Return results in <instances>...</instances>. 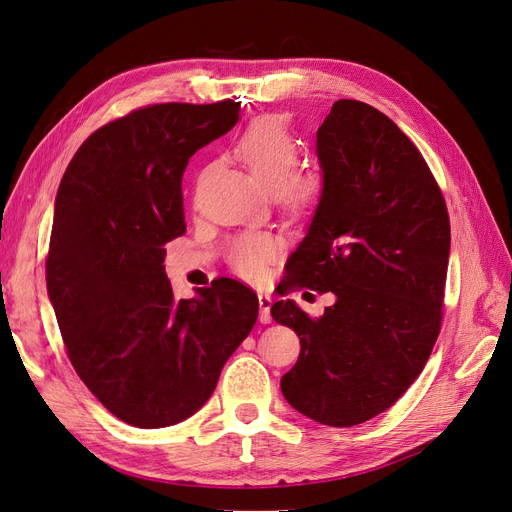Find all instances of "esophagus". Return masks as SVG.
<instances>
[{"label": "esophagus", "instance_id": "34e87169", "mask_svg": "<svg viewBox=\"0 0 512 512\" xmlns=\"http://www.w3.org/2000/svg\"><path fill=\"white\" fill-rule=\"evenodd\" d=\"M258 304H260V323H269L271 321V304H273V300H271V296L269 294H258Z\"/></svg>", "mask_w": 512, "mask_h": 512}]
</instances>
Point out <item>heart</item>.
Instances as JSON below:
<instances>
[{
	"instance_id": "1",
	"label": "heart",
	"mask_w": 512,
	"mask_h": 512,
	"mask_svg": "<svg viewBox=\"0 0 512 512\" xmlns=\"http://www.w3.org/2000/svg\"><path fill=\"white\" fill-rule=\"evenodd\" d=\"M237 155L256 185L290 214L309 212L319 201L321 178L296 172L302 151L279 119H260L245 130L237 142ZM273 258L275 241L269 235L243 233L229 245L231 267L248 279L262 277Z\"/></svg>"
}]
</instances>
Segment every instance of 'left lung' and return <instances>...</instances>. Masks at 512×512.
<instances>
[{"label": "left lung", "instance_id": "obj_1", "mask_svg": "<svg viewBox=\"0 0 512 512\" xmlns=\"http://www.w3.org/2000/svg\"><path fill=\"white\" fill-rule=\"evenodd\" d=\"M317 157L323 189L288 285L336 302L317 319L294 300L271 306L300 338L281 393L319 424L355 426L388 410L431 357L452 233L424 157L378 109L336 100Z\"/></svg>", "mask_w": 512, "mask_h": 512}]
</instances>
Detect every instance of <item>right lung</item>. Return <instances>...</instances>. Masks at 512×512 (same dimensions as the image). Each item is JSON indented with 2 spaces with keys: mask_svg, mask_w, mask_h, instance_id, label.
Wrapping results in <instances>:
<instances>
[{
  "mask_svg": "<svg viewBox=\"0 0 512 512\" xmlns=\"http://www.w3.org/2000/svg\"><path fill=\"white\" fill-rule=\"evenodd\" d=\"M237 119L231 100L136 109L90 134L60 180L48 296L77 376L126 424L193 416L256 323L258 298L243 283L220 277L176 300L163 267V245L187 231L189 157Z\"/></svg>",
  "mask_w": 512,
  "mask_h": 512,
  "instance_id": "obj_1",
  "label": "right lung"
}]
</instances>
